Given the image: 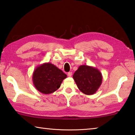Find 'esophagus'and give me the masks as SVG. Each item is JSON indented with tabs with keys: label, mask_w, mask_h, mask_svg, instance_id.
Returning a JSON list of instances; mask_svg holds the SVG:
<instances>
[{
	"label": "esophagus",
	"mask_w": 135,
	"mask_h": 135,
	"mask_svg": "<svg viewBox=\"0 0 135 135\" xmlns=\"http://www.w3.org/2000/svg\"><path fill=\"white\" fill-rule=\"evenodd\" d=\"M67 74H68V76H69V77H71L73 73H72V72H68Z\"/></svg>",
	"instance_id": "1"
}]
</instances>
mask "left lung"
<instances>
[{
    "mask_svg": "<svg viewBox=\"0 0 135 135\" xmlns=\"http://www.w3.org/2000/svg\"><path fill=\"white\" fill-rule=\"evenodd\" d=\"M73 77L79 89L87 95H93L97 92L102 81L100 71L97 68L86 65L80 66Z\"/></svg>",
    "mask_w": 135,
    "mask_h": 135,
    "instance_id": "1",
    "label": "left lung"
}]
</instances>
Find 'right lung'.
<instances>
[{"mask_svg":"<svg viewBox=\"0 0 135 135\" xmlns=\"http://www.w3.org/2000/svg\"><path fill=\"white\" fill-rule=\"evenodd\" d=\"M67 76L51 62L40 64L33 73V83L38 91L43 94H51L58 89Z\"/></svg>","mask_w":135,"mask_h":135,"instance_id":"obj_1","label":"right lung"}]
</instances>
